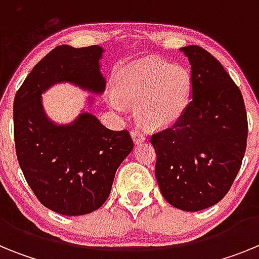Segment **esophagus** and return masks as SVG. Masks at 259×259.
I'll list each match as a JSON object with an SVG mask.
<instances>
[{
	"mask_svg": "<svg viewBox=\"0 0 259 259\" xmlns=\"http://www.w3.org/2000/svg\"><path fill=\"white\" fill-rule=\"evenodd\" d=\"M131 136H132V140H134L135 144H137V145H139V144H141V143H144V141L146 140L145 135H144L143 132L140 131V130H137V128L132 130Z\"/></svg>",
	"mask_w": 259,
	"mask_h": 259,
	"instance_id": "1",
	"label": "esophagus"
}]
</instances>
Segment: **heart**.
<instances>
[{
    "instance_id": "heart-1",
    "label": "heart",
    "mask_w": 259,
    "mask_h": 259,
    "mask_svg": "<svg viewBox=\"0 0 259 259\" xmlns=\"http://www.w3.org/2000/svg\"><path fill=\"white\" fill-rule=\"evenodd\" d=\"M114 87L115 92L107 97L109 106L123 111L127 104L137 105L141 124L157 130L175 123L188 107L192 76L183 66L145 59L119 71Z\"/></svg>"
}]
</instances>
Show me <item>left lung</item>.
Segmentation results:
<instances>
[{
	"label": "left lung",
	"instance_id": "obj_1",
	"mask_svg": "<svg viewBox=\"0 0 259 259\" xmlns=\"http://www.w3.org/2000/svg\"><path fill=\"white\" fill-rule=\"evenodd\" d=\"M179 50L191 65V101L150 143L162 196L178 209L200 211L230 191L245 154L248 119L241 92L221 62L197 45Z\"/></svg>",
	"mask_w": 259,
	"mask_h": 259
}]
</instances>
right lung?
Listing matches in <instances>:
<instances>
[{
  "label": "right lung",
  "instance_id": "right-lung-1",
  "mask_svg": "<svg viewBox=\"0 0 259 259\" xmlns=\"http://www.w3.org/2000/svg\"><path fill=\"white\" fill-rule=\"evenodd\" d=\"M104 48L59 45L32 68L14 100V137L18 161L36 197L48 209L75 217L100 209L109 197L116 168L134 149L128 131H113L87 111L95 98L70 123L47 114L42 95L68 83L102 95Z\"/></svg>",
  "mask_w": 259,
  "mask_h": 259
}]
</instances>
